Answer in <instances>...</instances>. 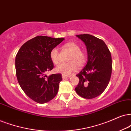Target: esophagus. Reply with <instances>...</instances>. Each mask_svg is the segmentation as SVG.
I'll list each match as a JSON object with an SVG mask.
<instances>
[{
	"label": "esophagus",
	"mask_w": 131,
	"mask_h": 131,
	"mask_svg": "<svg viewBox=\"0 0 131 131\" xmlns=\"http://www.w3.org/2000/svg\"><path fill=\"white\" fill-rule=\"evenodd\" d=\"M67 78H68V76H67V75H62V79H67Z\"/></svg>",
	"instance_id": "obj_1"
}]
</instances>
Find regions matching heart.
Wrapping results in <instances>:
<instances>
[{"label":"heart","instance_id":"heart-1","mask_svg":"<svg viewBox=\"0 0 131 131\" xmlns=\"http://www.w3.org/2000/svg\"><path fill=\"white\" fill-rule=\"evenodd\" d=\"M64 48L71 52V55L69 59L70 63L60 64L56 68V71L62 75H69L76 71L77 66L81 67L84 65L86 60V57L85 52L80 50V46L75 43H67L64 45ZM49 56L51 61L54 64H57L60 62L59 52L57 48L51 49L49 52Z\"/></svg>","mask_w":131,"mask_h":131}]
</instances>
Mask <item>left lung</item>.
<instances>
[{"mask_svg":"<svg viewBox=\"0 0 131 131\" xmlns=\"http://www.w3.org/2000/svg\"><path fill=\"white\" fill-rule=\"evenodd\" d=\"M86 46L88 62L76 76L79 82L75 92L85 99H94L105 90L112 73L111 54L105 43L90 34L76 36Z\"/></svg>","mask_w":131,"mask_h":131,"instance_id":"1","label":"left lung"}]
</instances>
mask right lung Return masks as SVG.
Returning <instances> with one entry per match:
<instances>
[{"label": "right lung", "instance_id": "add662e5", "mask_svg": "<svg viewBox=\"0 0 131 131\" xmlns=\"http://www.w3.org/2000/svg\"><path fill=\"white\" fill-rule=\"evenodd\" d=\"M64 38L39 36L27 41L16 56V76L21 88L34 102L45 103L53 99L62 80L60 74L46 73L54 68L49 56L51 49Z\"/></svg>", "mask_w": 131, "mask_h": 131}]
</instances>
